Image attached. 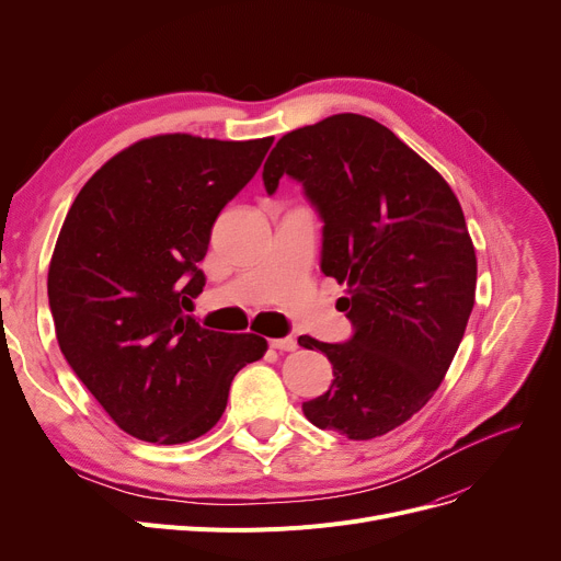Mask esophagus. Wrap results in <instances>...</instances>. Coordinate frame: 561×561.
<instances>
[{"instance_id": "34e87169", "label": "esophagus", "mask_w": 561, "mask_h": 561, "mask_svg": "<svg viewBox=\"0 0 561 561\" xmlns=\"http://www.w3.org/2000/svg\"><path fill=\"white\" fill-rule=\"evenodd\" d=\"M268 345L273 347V350H279V352H293L298 347V343H296V339L293 336H284V339H271L268 341Z\"/></svg>"}]
</instances>
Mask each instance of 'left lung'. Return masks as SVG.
Here are the masks:
<instances>
[{"label":"left lung","mask_w":561,"mask_h":561,"mask_svg":"<svg viewBox=\"0 0 561 561\" xmlns=\"http://www.w3.org/2000/svg\"><path fill=\"white\" fill-rule=\"evenodd\" d=\"M305 186L322 227L320 271L347 298V343L300 336L334 368L330 391L302 404L320 430L352 440L387 434L444 381L476 305L478 259L448 182L391 129L357 113L282 136L263 165Z\"/></svg>","instance_id":"obj_1"}]
</instances>
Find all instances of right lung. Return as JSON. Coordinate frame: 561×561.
<instances>
[{"mask_svg":"<svg viewBox=\"0 0 561 561\" xmlns=\"http://www.w3.org/2000/svg\"><path fill=\"white\" fill-rule=\"evenodd\" d=\"M271 138L163 134L108 159L75 197L47 275L64 357L113 423L186 444L222 416L233 375L268 350L256 334L204 330L188 313L197 263L225 204Z\"/></svg>","mask_w":561,"mask_h":561,"instance_id":"1","label":"right lung"}]
</instances>
